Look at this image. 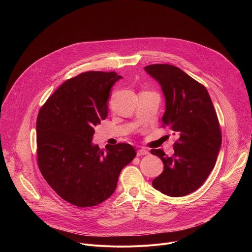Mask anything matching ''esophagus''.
<instances>
[{"mask_svg":"<svg viewBox=\"0 0 252 252\" xmlns=\"http://www.w3.org/2000/svg\"><path fill=\"white\" fill-rule=\"evenodd\" d=\"M149 154V152L147 151V150H145V149H140V150H138L137 151V153H136V155L139 157V156H146V155H148Z\"/></svg>","mask_w":252,"mask_h":252,"instance_id":"34e87169","label":"esophagus"}]
</instances>
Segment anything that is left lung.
<instances>
[{
  "label": "left lung",
  "mask_w": 252,
  "mask_h": 252,
  "mask_svg": "<svg viewBox=\"0 0 252 252\" xmlns=\"http://www.w3.org/2000/svg\"><path fill=\"white\" fill-rule=\"evenodd\" d=\"M145 70L161 87L163 126L178 136L172 157L151 151L164 165L153 187L168 196H185L203 185L217 162L221 147L219 119L207 90L181 68L156 63Z\"/></svg>",
  "instance_id": "1"
}]
</instances>
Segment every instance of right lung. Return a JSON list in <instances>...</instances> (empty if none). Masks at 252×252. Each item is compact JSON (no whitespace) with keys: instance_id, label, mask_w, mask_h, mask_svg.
<instances>
[{"instance_id":"right-lung-1","label":"right lung","mask_w":252,"mask_h":252,"mask_svg":"<svg viewBox=\"0 0 252 252\" xmlns=\"http://www.w3.org/2000/svg\"><path fill=\"white\" fill-rule=\"evenodd\" d=\"M115 71H87L65 81L37 119L38 164L50 187L65 201L94 206L116 190L122 169L135 158L128 143H93L94 127L107 117Z\"/></svg>"}]
</instances>
